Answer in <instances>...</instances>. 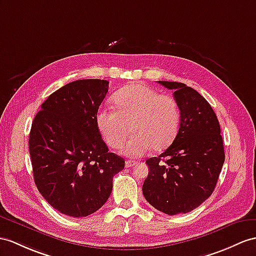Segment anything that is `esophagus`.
Segmentation results:
<instances>
[{"instance_id":"1","label":"esophagus","mask_w":256,"mask_h":256,"mask_svg":"<svg viewBox=\"0 0 256 256\" xmlns=\"http://www.w3.org/2000/svg\"><path fill=\"white\" fill-rule=\"evenodd\" d=\"M136 164V162H134V160H126V162H124V166H126L127 168L132 167V166H134Z\"/></svg>"}]
</instances>
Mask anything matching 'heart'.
Masks as SVG:
<instances>
[{"instance_id": "heart-1", "label": "heart", "mask_w": 256, "mask_h": 256, "mask_svg": "<svg viewBox=\"0 0 256 256\" xmlns=\"http://www.w3.org/2000/svg\"><path fill=\"white\" fill-rule=\"evenodd\" d=\"M115 110L101 108L96 117V127L110 148H120L130 130L132 136L122 146V153L140 158L152 148L162 151L178 132L180 110L175 98L160 94L143 84H130L113 96Z\"/></svg>"}]
</instances>
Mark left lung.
<instances>
[{
	"instance_id": "1",
	"label": "left lung",
	"mask_w": 256,
	"mask_h": 256,
	"mask_svg": "<svg viewBox=\"0 0 256 256\" xmlns=\"http://www.w3.org/2000/svg\"><path fill=\"white\" fill-rule=\"evenodd\" d=\"M158 82L175 91L180 124L172 144L158 158L146 160L150 172L142 192L163 213L186 214L200 206L215 189L225 162L220 126L198 91L182 82Z\"/></svg>"
}]
</instances>
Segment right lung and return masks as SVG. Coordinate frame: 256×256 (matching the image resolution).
<instances>
[{
  "instance_id": "1",
  "label": "right lung",
  "mask_w": 256,
  "mask_h": 256,
  "mask_svg": "<svg viewBox=\"0 0 256 256\" xmlns=\"http://www.w3.org/2000/svg\"><path fill=\"white\" fill-rule=\"evenodd\" d=\"M108 81L82 79L53 92L31 124L29 152L36 188L60 213L86 217L110 198L124 160L108 152L96 127Z\"/></svg>"
}]
</instances>
